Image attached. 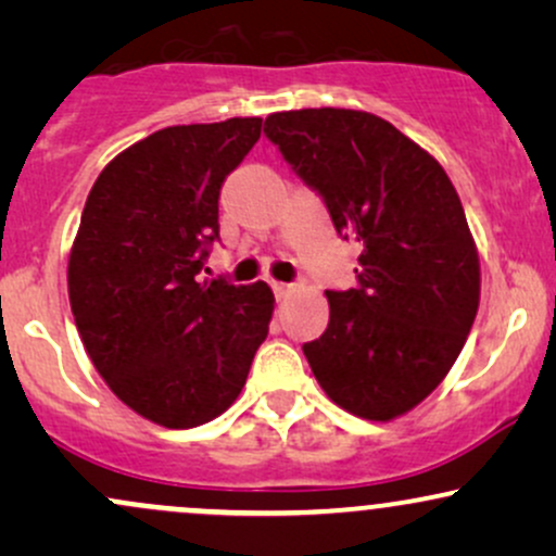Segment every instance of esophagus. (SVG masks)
<instances>
[{
	"instance_id": "obj_1",
	"label": "esophagus",
	"mask_w": 556,
	"mask_h": 556,
	"mask_svg": "<svg viewBox=\"0 0 556 556\" xmlns=\"http://www.w3.org/2000/svg\"><path fill=\"white\" fill-rule=\"evenodd\" d=\"M271 290H274V298H277V300H287V298L292 295V292H295V285L274 282V285H271Z\"/></svg>"
}]
</instances>
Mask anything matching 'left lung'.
I'll return each instance as SVG.
<instances>
[{"label": "left lung", "mask_w": 556, "mask_h": 556, "mask_svg": "<svg viewBox=\"0 0 556 556\" xmlns=\"http://www.w3.org/2000/svg\"><path fill=\"white\" fill-rule=\"evenodd\" d=\"M264 136L337 235L361 245L358 285L327 290V331L303 344L311 371L353 416L397 418L439 387L478 311L481 271L457 190L437 159L368 112H277Z\"/></svg>", "instance_id": "left-lung-1"}]
</instances>
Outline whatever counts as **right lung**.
<instances>
[{"label":"right lung","mask_w":556,"mask_h":556,"mask_svg":"<svg viewBox=\"0 0 556 556\" xmlns=\"http://www.w3.org/2000/svg\"><path fill=\"white\" fill-rule=\"evenodd\" d=\"M261 117L175 125L106 164L67 266L70 305L96 371L138 416L193 429L238 400L269 334L266 282L201 279L219 193Z\"/></svg>","instance_id":"add662e5"}]
</instances>
